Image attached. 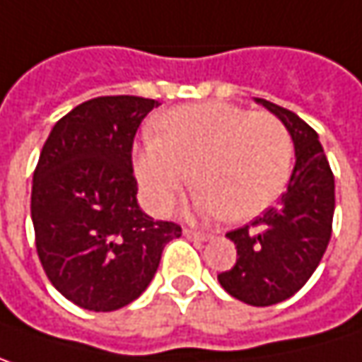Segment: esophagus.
Masks as SVG:
<instances>
[{
  "label": "esophagus",
  "mask_w": 362,
  "mask_h": 362,
  "mask_svg": "<svg viewBox=\"0 0 362 362\" xmlns=\"http://www.w3.org/2000/svg\"><path fill=\"white\" fill-rule=\"evenodd\" d=\"M184 236L188 238V240H199V243H205V240H209L211 238V234H205V232H197V230H184Z\"/></svg>",
  "instance_id": "obj_1"
}]
</instances>
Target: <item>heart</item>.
<instances>
[{"label": "heart", "instance_id": "b5f03b06", "mask_svg": "<svg viewBox=\"0 0 362 362\" xmlns=\"http://www.w3.org/2000/svg\"><path fill=\"white\" fill-rule=\"evenodd\" d=\"M292 136L278 117L230 103L174 107L159 117L157 136L134 148V174L147 205L168 214L194 180V211L252 219L269 209L292 172Z\"/></svg>", "mask_w": 362, "mask_h": 362}]
</instances>
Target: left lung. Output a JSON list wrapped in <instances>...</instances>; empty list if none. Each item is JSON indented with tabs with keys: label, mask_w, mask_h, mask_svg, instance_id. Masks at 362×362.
Masks as SVG:
<instances>
[{
	"label": "left lung",
	"mask_w": 362,
	"mask_h": 362,
	"mask_svg": "<svg viewBox=\"0 0 362 362\" xmlns=\"http://www.w3.org/2000/svg\"><path fill=\"white\" fill-rule=\"evenodd\" d=\"M286 126L296 163L279 201L250 226L226 234L236 245V265L217 279L221 288L252 307L294 296L317 269L332 238L336 186L317 132L290 110L255 99Z\"/></svg>",
	"instance_id": "left-lung-1"
}]
</instances>
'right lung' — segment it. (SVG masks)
<instances>
[{"label":"right lung","instance_id":"add662e5","mask_svg":"<svg viewBox=\"0 0 362 362\" xmlns=\"http://www.w3.org/2000/svg\"><path fill=\"white\" fill-rule=\"evenodd\" d=\"M155 99L84 101L49 132L33 174L37 252L59 294L86 311H117L155 276L182 228L153 219L136 201L132 141Z\"/></svg>","mask_w":362,"mask_h":362}]
</instances>
